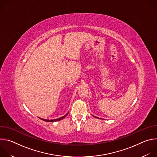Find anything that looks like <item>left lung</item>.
<instances>
[{"label": "left lung", "instance_id": "8db88e82", "mask_svg": "<svg viewBox=\"0 0 157 157\" xmlns=\"http://www.w3.org/2000/svg\"><path fill=\"white\" fill-rule=\"evenodd\" d=\"M96 118H98V117H96Z\"/></svg>", "mask_w": 157, "mask_h": 157}]
</instances>
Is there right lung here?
I'll use <instances>...</instances> for the list:
<instances>
[{
    "instance_id": "right-lung-1",
    "label": "right lung",
    "mask_w": 157,
    "mask_h": 157,
    "mask_svg": "<svg viewBox=\"0 0 157 157\" xmlns=\"http://www.w3.org/2000/svg\"><path fill=\"white\" fill-rule=\"evenodd\" d=\"M68 114H66L65 116H63V117H60V118H59V119H54V120H47V119H41V118H40V119H41V120L44 121H46V122H55V121H60V120L64 119L67 115H68Z\"/></svg>"
}]
</instances>
